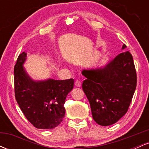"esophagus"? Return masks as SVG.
<instances>
[{"label":"esophagus","instance_id":"obj_1","mask_svg":"<svg viewBox=\"0 0 149 149\" xmlns=\"http://www.w3.org/2000/svg\"><path fill=\"white\" fill-rule=\"evenodd\" d=\"M75 85H76V87H80L81 86V82L80 81V80H77L76 82H75Z\"/></svg>","mask_w":149,"mask_h":149}]
</instances>
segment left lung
<instances>
[{
    "mask_svg": "<svg viewBox=\"0 0 149 149\" xmlns=\"http://www.w3.org/2000/svg\"><path fill=\"white\" fill-rule=\"evenodd\" d=\"M126 48L123 45L122 49ZM82 88L90 102L94 120L102 126L116 123L126 113L136 90V73L128 51L103 66L83 69Z\"/></svg>",
    "mask_w": 149,
    "mask_h": 149,
    "instance_id": "8db88e82",
    "label": "left lung"
}]
</instances>
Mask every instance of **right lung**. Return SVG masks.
<instances>
[{"instance_id":"1","label":"right lung","mask_w":149,"mask_h":149,"mask_svg":"<svg viewBox=\"0 0 149 149\" xmlns=\"http://www.w3.org/2000/svg\"><path fill=\"white\" fill-rule=\"evenodd\" d=\"M26 57L25 52L20 54L14 68L17 102L34 127L53 129L64 118L65 100L73 90L74 80H33L24 68Z\"/></svg>"}]
</instances>
